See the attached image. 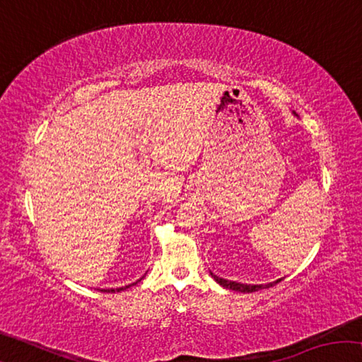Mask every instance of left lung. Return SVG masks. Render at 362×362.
I'll use <instances>...</instances> for the list:
<instances>
[{
    "mask_svg": "<svg viewBox=\"0 0 362 362\" xmlns=\"http://www.w3.org/2000/svg\"><path fill=\"white\" fill-rule=\"evenodd\" d=\"M211 274H212V278L216 279L220 286H223V287H226V289H230V291H236V292H255V291H259V289H265V287H272L274 284H278L279 281H281V279H278V281H274V283H269V284H265V286H262V284H259V286H249V284H240V283H233V281L222 279V278L216 276V274H214V273H211Z\"/></svg>",
    "mask_w": 362,
    "mask_h": 362,
    "instance_id": "1",
    "label": "left lung"
}]
</instances>
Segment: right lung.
Segmentation results:
<instances>
[{"label":"right lung","instance_id":"right-lung-1","mask_svg":"<svg viewBox=\"0 0 362 362\" xmlns=\"http://www.w3.org/2000/svg\"><path fill=\"white\" fill-rule=\"evenodd\" d=\"M140 279H142V278H140ZM139 279V281H140ZM139 281H136V283H134V284H137L139 283ZM134 284H129V286H126V287H119V289H102V292H119V291H124V289H127V287H131V286H134Z\"/></svg>","mask_w":362,"mask_h":362}]
</instances>
